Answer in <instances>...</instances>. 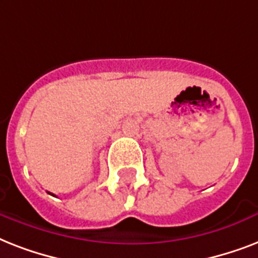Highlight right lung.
I'll use <instances>...</instances> for the list:
<instances>
[{
  "instance_id": "right-lung-1",
  "label": "right lung",
  "mask_w": 258,
  "mask_h": 258,
  "mask_svg": "<svg viewBox=\"0 0 258 258\" xmlns=\"http://www.w3.org/2000/svg\"><path fill=\"white\" fill-rule=\"evenodd\" d=\"M49 194H50V192H49ZM52 196H53V194H52Z\"/></svg>"
}]
</instances>
